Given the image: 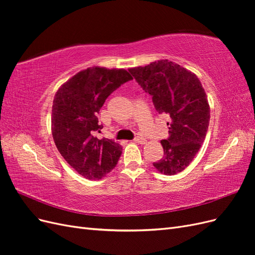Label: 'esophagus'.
I'll list each match as a JSON object with an SVG mask.
<instances>
[{
	"label": "esophagus",
	"instance_id": "esophagus-1",
	"mask_svg": "<svg viewBox=\"0 0 255 255\" xmlns=\"http://www.w3.org/2000/svg\"><path fill=\"white\" fill-rule=\"evenodd\" d=\"M134 141H135V142H138V143H144V142H146L145 138L140 137V136H137V137H135V138H134Z\"/></svg>",
	"mask_w": 255,
	"mask_h": 255
}]
</instances>
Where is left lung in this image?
<instances>
[{
  "label": "left lung",
  "instance_id": "1",
  "mask_svg": "<svg viewBox=\"0 0 255 255\" xmlns=\"http://www.w3.org/2000/svg\"><path fill=\"white\" fill-rule=\"evenodd\" d=\"M152 96L158 114L167 115L169 137L163 139L164 155L153 163L166 175L182 172L201 148L210 125V105L197 75L167 59L128 70Z\"/></svg>",
  "mask_w": 255,
  "mask_h": 255
}]
</instances>
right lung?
<instances>
[{
    "mask_svg": "<svg viewBox=\"0 0 255 255\" xmlns=\"http://www.w3.org/2000/svg\"><path fill=\"white\" fill-rule=\"evenodd\" d=\"M130 80L125 69L88 68L66 82L54 97V142L67 163L88 180L101 179L118 163L121 145L95 136L103 128L98 114L109 96Z\"/></svg>",
    "mask_w": 255,
    "mask_h": 255,
    "instance_id": "1",
    "label": "right lung"
}]
</instances>
